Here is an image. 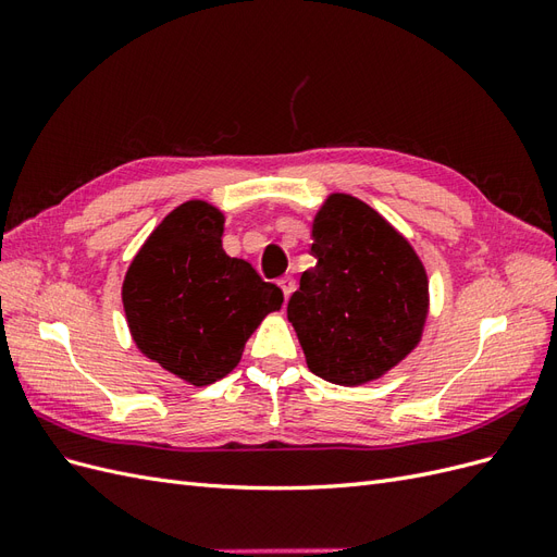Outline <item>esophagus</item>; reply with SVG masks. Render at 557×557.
I'll list each match as a JSON object with an SVG mask.
<instances>
[{
	"mask_svg": "<svg viewBox=\"0 0 557 557\" xmlns=\"http://www.w3.org/2000/svg\"><path fill=\"white\" fill-rule=\"evenodd\" d=\"M278 285H281L285 299H288L293 295V290H295V278L293 276H283V278H278Z\"/></svg>",
	"mask_w": 557,
	"mask_h": 557,
	"instance_id": "1",
	"label": "esophagus"
}]
</instances>
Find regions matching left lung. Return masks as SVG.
Wrapping results in <instances>:
<instances>
[{
	"label": "left lung",
	"instance_id": "8db88e82",
	"mask_svg": "<svg viewBox=\"0 0 557 557\" xmlns=\"http://www.w3.org/2000/svg\"><path fill=\"white\" fill-rule=\"evenodd\" d=\"M315 267L288 301L311 372L336 385H362L418 346L430 283L413 246L362 199L332 193L311 227Z\"/></svg>",
	"mask_w": 557,
	"mask_h": 557
}]
</instances>
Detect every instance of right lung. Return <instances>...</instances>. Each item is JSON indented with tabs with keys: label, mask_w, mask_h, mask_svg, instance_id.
Segmentation results:
<instances>
[{
	"label": "right lung",
	"mask_w": 557,
	"mask_h": 557,
	"mask_svg": "<svg viewBox=\"0 0 557 557\" xmlns=\"http://www.w3.org/2000/svg\"><path fill=\"white\" fill-rule=\"evenodd\" d=\"M225 215L190 199L150 232L123 281L134 344L190 385H209L239 364L248 336L283 293L246 260L223 250Z\"/></svg>",
	"instance_id": "right-lung-1"
}]
</instances>
